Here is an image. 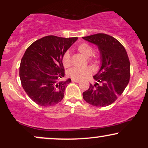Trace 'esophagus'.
Wrapping results in <instances>:
<instances>
[{"label": "esophagus", "instance_id": "obj_1", "mask_svg": "<svg viewBox=\"0 0 148 148\" xmlns=\"http://www.w3.org/2000/svg\"><path fill=\"white\" fill-rule=\"evenodd\" d=\"M72 82H75V83H79V82H80V80L79 79H72Z\"/></svg>", "mask_w": 148, "mask_h": 148}]
</instances>
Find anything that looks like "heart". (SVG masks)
<instances>
[{
  "instance_id": "obj_1",
  "label": "heart",
  "mask_w": 148,
  "mask_h": 148,
  "mask_svg": "<svg viewBox=\"0 0 148 148\" xmlns=\"http://www.w3.org/2000/svg\"><path fill=\"white\" fill-rule=\"evenodd\" d=\"M78 51L81 53L85 57L88 58L91 57L92 56L93 49L90 45L87 43H83L78 46L77 47ZM62 63L64 67L67 68L71 65L70 60V54L69 51H66L62 56ZM92 69L89 67H84L81 68H74L70 69L67 72V75L69 77L74 79H81L87 77L91 74Z\"/></svg>"
}]
</instances>
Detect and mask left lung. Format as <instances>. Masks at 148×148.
I'll use <instances>...</instances> for the list:
<instances>
[{
  "label": "left lung",
  "mask_w": 148,
  "mask_h": 148,
  "mask_svg": "<svg viewBox=\"0 0 148 148\" xmlns=\"http://www.w3.org/2000/svg\"><path fill=\"white\" fill-rule=\"evenodd\" d=\"M98 47L101 67L95 75L96 83L83 93L86 102L103 107L113 103L125 90L130 78V62L125 49L114 37L103 33L83 37Z\"/></svg>",
  "instance_id": "obj_1"
}]
</instances>
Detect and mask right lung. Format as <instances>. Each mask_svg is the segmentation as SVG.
Listing matches in <instances>:
<instances>
[{"mask_svg":"<svg viewBox=\"0 0 148 148\" xmlns=\"http://www.w3.org/2000/svg\"><path fill=\"white\" fill-rule=\"evenodd\" d=\"M77 39L49 35L26 49L21 60L19 76L22 87L34 102L51 106L63 99L71 79L60 81L64 76L62 58Z\"/></svg>","mask_w":148,"mask_h":148,"instance_id":"1","label":"right lung"}]
</instances>
